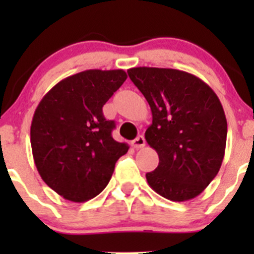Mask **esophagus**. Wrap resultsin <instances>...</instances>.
Wrapping results in <instances>:
<instances>
[{"label": "esophagus", "mask_w": 254, "mask_h": 254, "mask_svg": "<svg viewBox=\"0 0 254 254\" xmlns=\"http://www.w3.org/2000/svg\"><path fill=\"white\" fill-rule=\"evenodd\" d=\"M145 143H146L145 137H143L142 135H139V136L132 141V146H134L135 148H142L143 146H145Z\"/></svg>", "instance_id": "obj_1"}]
</instances>
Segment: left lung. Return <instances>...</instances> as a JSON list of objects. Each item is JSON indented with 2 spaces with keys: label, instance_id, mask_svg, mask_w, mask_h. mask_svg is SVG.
<instances>
[{
  "label": "left lung",
  "instance_id": "left-lung-1",
  "mask_svg": "<svg viewBox=\"0 0 254 254\" xmlns=\"http://www.w3.org/2000/svg\"><path fill=\"white\" fill-rule=\"evenodd\" d=\"M127 75L152 112L145 139L160 162L146 173L148 186L172 201L195 198L224 160L227 122L221 102L205 82L184 71L134 67Z\"/></svg>",
  "mask_w": 254,
  "mask_h": 254
}]
</instances>
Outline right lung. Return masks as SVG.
Segmentation results:
<instances>
[{"mask_svg": "<svg viewBox=\"0 0 254 254\" xmlns=\"http://www.w3.org/2000/svg\"><path fill=\"white\" fill-rule=\"evenodd\" d=\"M123 70H87L66 77L43 97L30 127L35 166L59 195L83 203L98 195L127 143L113 139L103 106L127 79Z\"/></svg>", "mask_w": 254, "mask_h": 254, "instance_id": "obj_1", "label": "right lung"}]
</instances>
